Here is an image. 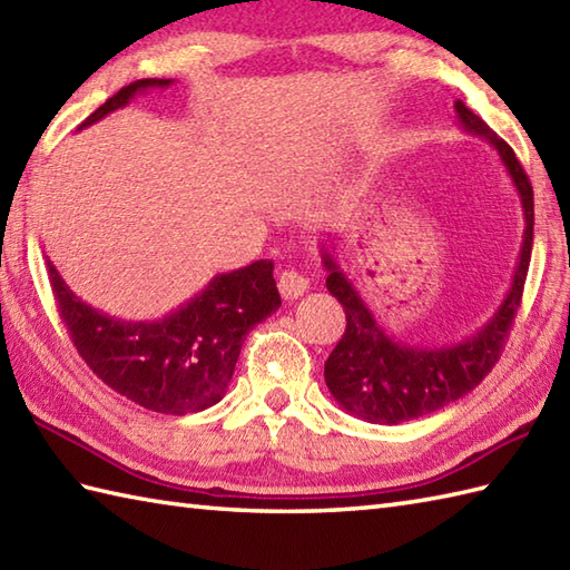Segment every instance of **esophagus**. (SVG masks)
<instances>
[{
	"label": "esophagus",
	"instance_id": "esophagus-1",
	"mask_svg": "<svg viewBox=\"0 0 570 570\" xmlns=\"http://www.w3.org/2000/svg\"><path fill=\"white\" fill-rule=\"evenodd\" d=\"M278 292L286 301H294L308 292V278L294 269H284L278 274Z\"/></svg>",
	"mask_w": 570,
	"mask_h": 570
}]
</instances>
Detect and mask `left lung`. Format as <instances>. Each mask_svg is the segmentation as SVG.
Instances as JSON below:
<instances>
[{
	"mask_svg": "<svg viewBox=\"0 0 570 570\" xmlns=\"http://www.w3.org/2000/svg\"><path fill=\"white\" fill-rule=\"evenodd\" d=\"M455 119L470 135L482 137L498 149L522 200L527 227L512 286L494 316L475 335L443 347L406 345L386 335L333 254L321 247L323 266L328 269L325 286L341 301L347 318L341 343L325 360V384L335 402L362 421L394 426L426 416L475 390L498 362L517 308L522 304L534 242V190L510 144L494 135L465 102L455 100Z\"/></svg>",
	"mask_w": 570,
	"mask_h": 570,
	"instance_id": "8db88e82",
	"label": "left lung"
}]
</instances>
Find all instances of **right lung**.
<instances>
[{"label": "right lung", "instance_id": "add662e5", "mask_svg": "<svg viewBox=\"0 0 570 570\" xmlns=\"http://www.w3.org/2000/svg\"><path fill=\"white\" fill-rule=\"evenodd\" d=\"M171 82L164 78L129 82L78 129L100 122L139 92L168 88ZM48 278L60 318L88 367L117 394L174 416L220 402L245 335L282 306L269 259L213 276L200 294L159 321H119L88 306L70 292L51 259Z\"/></svg>", "mask_w": 570, "mask_h": 570}]
</instances>
